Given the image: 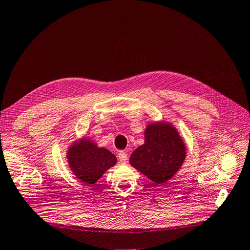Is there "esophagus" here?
<instances>
[{
  "label": "esophagus",
  "instance_id": "1",
  "mask_svg": "<svg viewBox=\"0 0 250 250\" xmlns=\"http://www.w3.org/2000/svg\"><path fill=\"white\" fill-rule=\"evenodd\" d=\"M118 158H119V160H120V162H121L122 164H126V163H127L128 156H127V153H126L125 151H119Z\"/></svg>",
  "mask_w": 250,
  "mask_h": 250
}]
</instances>
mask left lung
Listing matches in <instances>:
<instances>
[{
  "mask_svg": "<svg viewBox=\"0 0 250 250\" xmlns=\"http://www.w3.org/2000/svg\"><path fill=\"white\" fill-rule=\"evenodd\" d=\"M145 136V145L134 150L129 162L154 185L165 183L181 167L185 146L170 124H150Z\"/></svg>",
  "mask_w": 250,
  "mask_h": 250,
  "instance_id": "left-lung-1",
  "label": "left lung"
}]
</instances>
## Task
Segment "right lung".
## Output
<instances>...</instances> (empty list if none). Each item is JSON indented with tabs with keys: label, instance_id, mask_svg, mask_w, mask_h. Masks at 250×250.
Returning a JSON list of instances; mask_svg holds the SVG:
<instances>
[{
	"label": "right lung",
	"instance_id": "add662e5",
	"mask_svg": "<svg viewBox=\"0 0 250 250\" xmlns=\"http://www.w3.org/2000/svg\"><path fill=\"white\" fill-rule=\"evenodd\" d=\"M68 162L78 179L94 184L106 170L113 167L117 159L108 149L98 147L84 139L69 149Z\"/></svg>",
	"mask_w": 250,
	"mask_h": 250
}]
</instances>
